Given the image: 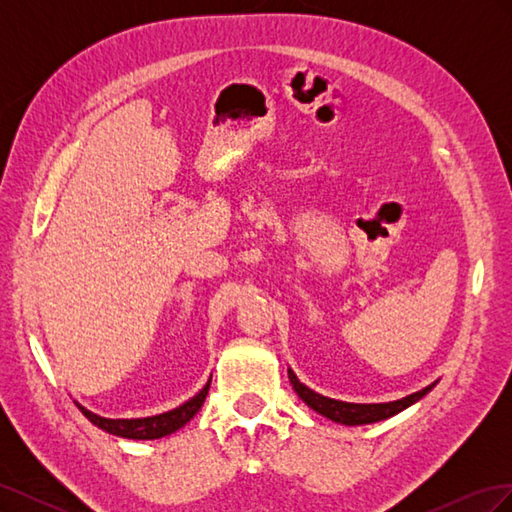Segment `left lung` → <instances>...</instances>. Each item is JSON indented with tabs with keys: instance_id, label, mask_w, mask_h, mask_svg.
Segmentation results:
<instances>
[{
	"instance_id": "obj_1",
	"label": "left lung",
	"mask_w": 512,
	"mask_h": 512,
	"mask_svg": "<svg viewBox=\"0 0 512 512\" xmlns=\"http://www.w3.org/2000/svg\"><path fill=\"white\" fill-rule=\"evenodd\" d=\"M288 378L294 386V391L297 395L305 401V404L316 410L318 414L331 418L335 423H342V425H367V423H376V421H384V418H389L401 410H406L408 406H412L414 401H418L421 397H425L431 389L433 384L425 386L423 391L412 393L404 399H397V401H389V404H346V401H337V399H329V397H322L318 393H314L312 389H307L305 384L299 382V378L292 374L288 369Z\"/></svg>"
}]
</instances>
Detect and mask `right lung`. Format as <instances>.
Here are the masks:
<instances>
[{
	"mask_svg": "<svg viewBox=\"0 0 512 512\" xmlns=\"http://www.w3.org/2000/svg\"><path fill=\"white\" fill-rule=\"evenodd\" d=\"M209 384L198 395H194L190 401H185L183 406L158 414V416H147V418H102L94 412H89L87 408L79 406V410L89 418L91 423L96 427L113 433V436H121V438H130V440H156V438H164L168 433H175L177 429H181L185 423L194 418V414L200 410V406L205 404V397L209 393Z\"/></svg>",
	"mask_w": 512,
	"mask_h": 512,
	"instance_id": "obj_1",
	"label": "right lung"
}]
</instances>
